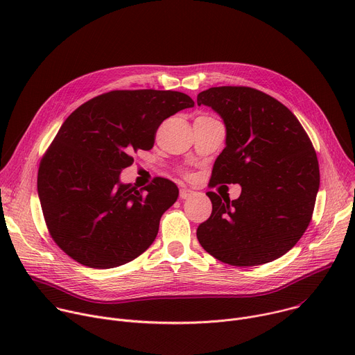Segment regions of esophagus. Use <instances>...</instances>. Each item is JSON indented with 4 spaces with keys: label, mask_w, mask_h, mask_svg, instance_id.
Here are the masks:
<instances>
[{
    "label": "esophagus",
    "mask_w": 355,
    "mask_h": 355,
    "mask_svg": "<svg viewBox=\"0 0 355 355\" xmlns=\"http://www.w3.org/2000/svg\"><path fill=\"white\" fill-rule=\"evenodd\" d=\"M191 195H192V191H191V189H188V188L180 189V198H181V199H188Z\"/></svg>",
    "instance_id": "34e87169"
}]
</instances>
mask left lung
Returning a JSON list of instances; mask_svg holds the SVG:
<instances>
[{
    "label": "left lung",
    "instance_id": "left-lung-1",
    "mask_svg": "<svg viewBox=\"0 0 355 355\" xmlns=\"http://www.w3.org/2000/svg\"><path fill=\"white\" fill-rule=\"evenodd\" d=\"M196 103L212 108L226 126L212 187H241L234 200L207 193L212 215L198 226L200 245L237 267L279 259L305 233L315 208L320 174L309 136L279 101L254 88L212 87Z\"/></svg>",
    "mask_w": 355,
    "mask_h": 355
}]
</instances>
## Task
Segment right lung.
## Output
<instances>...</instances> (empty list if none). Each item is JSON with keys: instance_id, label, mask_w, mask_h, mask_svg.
<instances>
[{"instance_id": "1", "label": "right lung", "mask_w": 355, "mask_h": 355, "mask_svg": "<svg viewBox=\"0 0 355 355\" xmlns=\"http://www.w3.org/2000/svg\"><path fill=\"white\" fill-rule=\"evenodd\" d=\"M184 92L111 91L78 107L43 156L37 192L56 244L77 263L107 270L144 252L178 188L155 178L141 189L121 182L132 153L150 150L164 119L192 108Z\"/></svg>"}]
</instances>
